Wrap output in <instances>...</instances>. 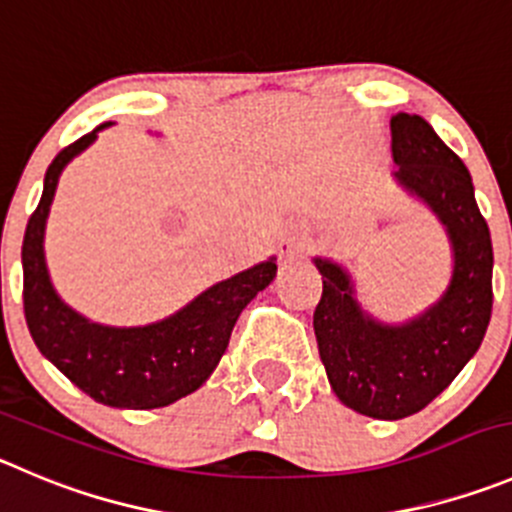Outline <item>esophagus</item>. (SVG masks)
<instances>
[{
	"label": "esophagus",
	"instance_id": "esophagus-1",
	"mask_svg": "<svg viewBox=\"0 0 512 512\" xmlns=\"http://www.w3.org/2000/svg\"><path fill=\"white\" fill-rule=\"evenodd\" d=\"M278 250H280V257H285V260H293V257H303L305 252H308V237H305L303 232L285 234L283 240H280Z\"/></svg>",
	"mask_w": 512,
	"mask_h": 512
}]
</instances>
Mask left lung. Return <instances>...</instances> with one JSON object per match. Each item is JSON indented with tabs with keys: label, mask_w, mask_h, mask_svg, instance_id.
<instances>
[{
	"label": "left lung",
	"mask_w": 512,
	"mask_h": 512,
	"mask_svg": "<svg viewBox=\"0 0 512 512\" xmlns=\"http://www.w3.org/2000/svg\"><path fill=\"white\" fill-rule=\"evenodd\" d=\"M396 179L429 204L447 227L455 272L447 293L404 326H384L358 308L338 265L315 260L323 275L313 331L331 389L348 409L374 419H404L437 399L485 338L493 313V242L472 179L422 116L391 118Z\"/></svg>",
	"instance_id": "obj_1"
}]
</instances>
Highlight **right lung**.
I'll return each mask as SVG.
<instances>
[{
	"label": "right lung",
	"mask_w": 512,
	"mask_h": 512,
	"mask_svg": "<svg viewBox=\"0 0 512 512\" xmlns=\"http://www.w3.org/2000/svg\"><path fill=\"white\" fill-rule=\"evenodd\" d=\"M103 123L65 146L45 174V189L27 222L22 242V300L37 348L78 389L105 407L159 409L197 391L227 351L232 328L245 305L272 283L278 265L262 262L212 285L184 310L143 328H105L85 321L52 290L47 278L45 237L55 186L70 159L95 141Z\"/></svg>",
	"instance_id": "obj_1"
}]
</instances>
